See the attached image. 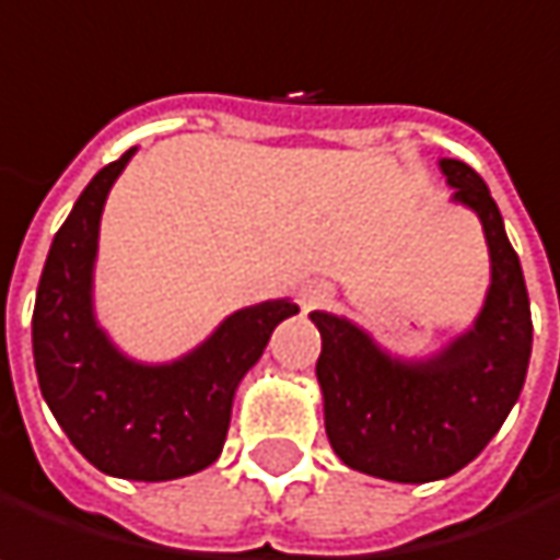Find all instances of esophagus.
<instances>
[{
	"label": "esophagus",
	"instance_id": "obj_1",
	"mask_svg": "<svg viewBox=\"0 0 560 560\" xmlns=\"http://www.w3.org/2000/svg\"><path fill=\"white\" fill-rule=\"evenodd\" d=\"M330 301V291L324 288V284H311L304 294H301V307L304 311H314V307H324Z\"/></svg>",
	"mask_w": 560,
	"mask_h": 560
}]
</instances>
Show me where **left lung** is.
<instances>
[{"instance_id":"8db88e82","label":"left lung","mask_w":560,"mask_h":560,"mask_svg":"<svg viewBox=\"0 0 560 560\" xmlns=\"http://www.w3.org/2000/svg\"><path fill=\"white\" fill-rule=\"evenodd\" d=\"M441 171L454 197L480 213L490 243L493 284L477 327L438 360L398 363L353 324L311 314L330 447L347 467L395 483L444 480L467 467L503 428L532 357L528 291L500 207L470 165L444 159Z\"/></svg>"}]
</instances>
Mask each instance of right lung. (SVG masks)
Listing matches in <instances>:
<instances>
[{
	"mask_svg": "<svg viewBox=\"0 0 560 560\" xmlns=\"http://www.w3.org/2000/svg\"><path fill=\"white\" fill-rule=\"evenodd\" d=\"M132 152L86 184L57 230L38 281L32 347L42 395L70 444L109 477L159 483L190 477L220 457L233 392L298 304L236 311L197 353L171 366H136L119 357L93 324L90 272L103 200Z\"/></svg>",
	"mask_w": 560,
	"mask_h": 560,
	"instance_id": "1",
	"label": "right lung"
}]
</instances>
